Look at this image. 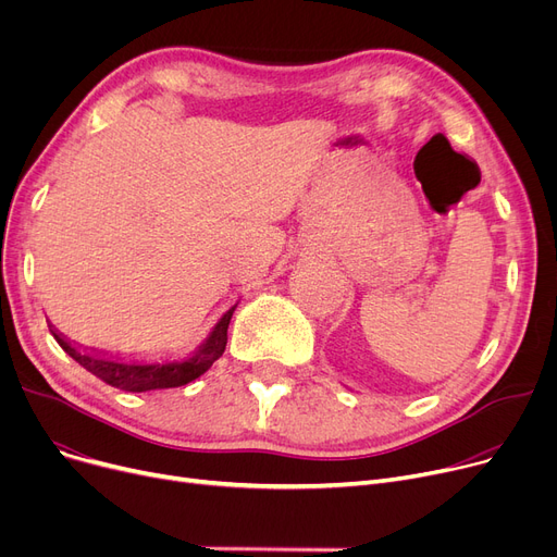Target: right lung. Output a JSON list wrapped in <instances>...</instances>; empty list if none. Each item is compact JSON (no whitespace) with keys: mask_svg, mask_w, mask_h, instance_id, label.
<instances>
[{"mask_svg":"<svg viewBox=\"0 0 557 557\" xmlns=\"http://www.w3.org/2000/svg\"><path fill=\"white\" fill-rule=\"evenodd\" d=\"M237 309V305L230 307L221 318L219 323L212 327L210 336L205 338L194 352L187 359H166V361H137V359H122V357H112L106 352H99V349H81L72 341H67L61 332L53 330L49 325L53 338L58 341L65 352L83 366L87 372H92L99 376L101 382L128 391V393H146V391H162V388H178L185 386L194 379H198L202 372H208L212 363L225 352V343H227V325L230 318Z\"/></svg>","mask_w":557,"mask_h":557,"instance_id":"add662e5","label":"right lung"}]
</instances>
